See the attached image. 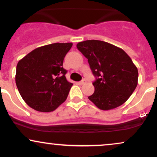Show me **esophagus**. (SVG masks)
<instances>
[{
    "label": "esophagus",
    "instance_id": "esophagus-1",
    "mask_svg": "<svg viewBox=\"0 0 157 157\" xmlns=\"http://www.w3.org/2000/svg\"><path fill=\"white\" fill-rule=\"evenodd\" d=\"M86 80H84V79H83V80H82L81 81H80V82H78V84L79 85H83V84L86 83Z\"/></svg>",
    "mask_w": 157,
    "mask_h": 157
}]
</instances>
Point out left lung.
Listing matches in <instances>:
<instances>
[{
  "mask_svg": "<svg viewBox=\"0 0 157 157\" xmlns=\"http://www.w3.org/2000/svg\"><path fill=\"white\" fill-rule=\"evenodd\" d=\"M77 48L88 59L97 77L93 82L94 93L88 99L102 110L126 102L137 86L138 71L125 51L99 40L81 41Z\"/></svg>",
  "mask_w": 157,
  "mask_h": 157,
  "instance_id": "obj_1",
  "label": "left lung"
}]
</instances>
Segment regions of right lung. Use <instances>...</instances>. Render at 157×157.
Wrapping results in <instances>:
<instances>
[{"label": "right lung", "mask_w": 157, "mask_h": 157, "mask_svg": "<svg viewBox=\"0 0 157 157\" xmlns=\"http://www.w3.org/2000/svg\"><path fill=\"white\" fill-rule=\"evenodd\" d=\"M72 43H54L39 47L19 60L15 81L25 103L39 112L54 111L67 99L72 83L63 68Z\"/></svg>", "instance_id": "1"}]
</instances>
